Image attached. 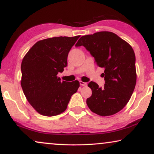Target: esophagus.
<instances>
[{
    "label": "esophagus",
    "instance_id": "34e87169",
    "mask_svg": "<svg viewBox=\"0 0 154 154\" xmlns=\"http://www.w3.org/2000/svg\"><path fill=\"white\" fill-rule=\"evenodd\" d=\"M79 84H80V85L82 86V87H86V86L87 85V82H83L82 81L79 82Z\"/></svg>",
    "mask_w": 154,
    "mask_h": 154
}]
</instances>
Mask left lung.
<instances>
[{
    "mask_svg": "<svg viewBox=\"0 0 154 154\" xmlns=\"http://www.w3.org/2000/svg\"><path fill=\"white\" fill-rule=\"evenodd\" d=\"M85 46L104 68L103 87L90 82L92 94L87 99L89 109L101 116L120 111L130 101L137 81L135 54L132 46L117 34L99 32L82 36L75 46Z\"/></svg>",
    "mask_w": 154,
    "mask_h": 154,
    "instance_id": "1",
    "label": "left lung"
}]
</instances>
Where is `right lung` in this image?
<instances>
[{"mask_svg":"<svg viewBox=\"0 0 154 154\" xmlns=\"http://www.w3.org/2000/svg\"><path fill=\"white\" fill-rule=\"evenodd\" d=\"M79 36L38 41L24 56L21 65V86L26 99L38 113L55 116L66 110L79 81H60L58 72L67 65V56Z\"/></svg>","mask_w":154,"mask_h":154,"instance_id":"obj_1","label":"right lung"}]
</instances>
